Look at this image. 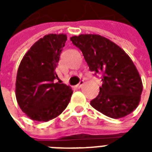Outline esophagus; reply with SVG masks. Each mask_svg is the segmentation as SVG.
I'll return each mask as SVG.
<instances>
[{"mask_svg":"<svg viewBox=\"0 0 152 152\" xmlns=\"http://www.w3.org/2000/svg\"><path fill=\"white\" fill-rule=\"evenodd\" d=\"M84 83H85V82H84L83 80H80L79 84H78V85L76 86V87H77V88H81V87L83 86V85H84Z\"/></svg>","mask_w":152,"mask_h":152,"instance_id":"1","label":"esophagus"}]
</instances>
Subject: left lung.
I'll return each instance as SVG.
<instances>
[{
    "mask_svg": "<svg viewBox=\"0 0 152 152\" xmlns=\"http://www.w3.org/2000/svg\"><path fill=\"white\" fill-rule=\"evenodd\" d=\"M70 40L81 50L94 75H102L99 95L90 101L93 107L114 119L130 114L140 102L142 83L127 53L108 39L99 35L85 34Z\"/></svg>",
    "mask_w": 152,
    "mask_h": 152,
    "instance_id": "1",
    "label": "left lung"
}]
</instances>
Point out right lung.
Instances as JSON below:
<instances>
[{
    "instance_id": "right-lung-1",
    "label": "right lung",
    "mask_w": 152,
    "mask_h": 152,
    "mask_svg": "<svg viewBox=\"0 0 152 152\" xmlns=\"http://www.w3.org/2000/svg\"><path fill=\"white\" fill-rule=\"evenodd\" d=\"M66 34H48L30 48L22 59L16 78V99L31 120L48 121L65 110L72 90L63 83H54Z\"/></svg>"
}]
</instances>
